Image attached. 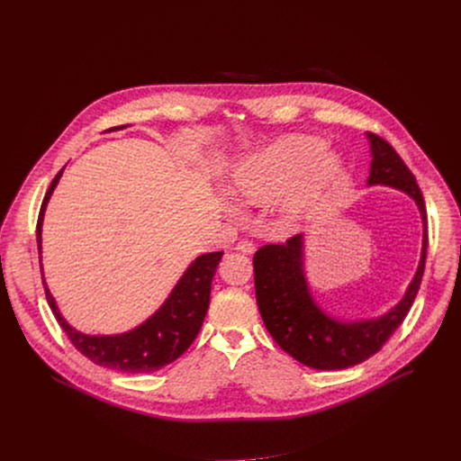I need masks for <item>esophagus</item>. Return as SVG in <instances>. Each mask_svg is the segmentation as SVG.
<instances>
[{
    "mask_svg": "<svg viewBox=\"0 0 461 461\" xmlns=\"http://www.w3.org/2000/svg\"><path fill=\"white\" fill-rule=\"evenodd\" d=\"M235 249H239V251H242V253H246V255H251V253L255 251V244L249 242V240H239L237 246H235Z\"/></svg>",
    "mask_w": 461,
    "mask_h": 461,
    "instance_id": "obj_1",
    "label": "esophagus"
}]
</instances>
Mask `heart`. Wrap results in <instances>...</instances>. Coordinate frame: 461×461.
Here are the masks:
<instances>
[{
	"label": "heart",
	"mask_w": 461,
	"mask_h": 461,
	"mask_svg": "<svg viewBox=\"0 0 461 461\" xmlns=\"http://www.w3.org/2000/svg\"><path fill=\"white\" fill-rule=\"evenodd\" d=\"M339 155L326 151L313 135H288L249 155L231 176V193L246 204L276 196V212L286 224L299 222L341 173Z\"/></svg>",
	"instance_id": "b5f03b06"
}]
</instances>
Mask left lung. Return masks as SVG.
<instances>
[{
    "label": "left lung",
    "instance_id": "left-lung-1",
    "mask_svg": "<svg viewBox=\"0 0 461 461\" xmlns=\"http://www.w3.org/2000/svg\"><path fill=\"white\" fill-rule=\"evenodd\" d=\"M370 142L368 185H390L407 193L423 221L420 265L402 301L375 319L341 321L328 315L312 297L304 276V237L267 244L253 255L255 295L265 326L276 343L299 363L317 370H343L381 350L407 317L421 285L427 258V210L421 189L402 157L386 140L366 133Z\"/></svg>",
    "mask_w": 461,
    "mask_h": 461
}]
</instances>
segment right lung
Wrapping results in <instances>:
<instances>
[{"label":"right lung","instance_id":"right-lung-1","mask_svg":"<svg viewBox=\"0 0 461 461\" xmlns=\"http://www.w3.org/2000/svg\"><path fill=\"white\" fill-rule=\"evenodd\" d=\"M123 127L125 125L113 127L111 131L123 129ZM63 169L65 167H61L59 173L52 178L38 215L36 239H38V251H40V267H41L43 215ZM222 255L224 251H213V253H204L201 257H196L187 267L184 276L178 279V283L175 285V288L171 290L164 304L142 324L123 334L89 336V334L78 332L77 328H73L61 317L56 306V301L50 295L43 279L45 295L56 321L63 328V332L68 334V338L77 347V350H80V354L89 357L93 363L111 370L125 372V374L153 372L173 363L176 357H180L191 347L196 334H199L210 306L212 281Z\"/></svg>","mask_w":461,"mask_h":461}]
</instances>
